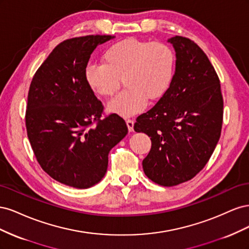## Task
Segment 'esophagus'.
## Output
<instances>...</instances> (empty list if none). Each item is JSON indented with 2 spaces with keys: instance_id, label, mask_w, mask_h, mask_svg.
Instances as JSON below:
<instances>
[{
  "instance_id": "34e87169",
  "label": "esophagus",
  "mask_w": 249,
  "mask_h": 249,
  "mask_svg": "<svg viewBox=\"0 0 249 249\" xmlns=\"http://www.w3.org/2000/svg\"><path fill=\"white\" fill-rule=\"evenodd\" d=\"M125 124L127 125V129H129L130 132H132L134 130V120L132 119H126L125 120Z\"/></svg>"
}]
</instances>
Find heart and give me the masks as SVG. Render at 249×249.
Here are the masks:
<instances>
[{
  "mask_svg": "<svg viewBox=\"0 0 249 249\" xmlns=\"http://www.w3.org/2000/svg\"><path fill=\"white\" fill-rule=\"evenodd\" d=\"M176 67L177 55L169 44L126 38L105 50L101 64L87 65L84 79L89 89L101 97L114 95L124 80L126 89L107 109L129 117L144 110L147 100L157 102L167 93Z\"/></svg>",
  "mask_w": 249,
  "mask_h": 249,
  "instance_id": "heart-1",
  "label": "heart"
}]
</instances>
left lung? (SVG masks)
I'll list each match as a JSON object with an SVG mask.
<instances>
[{
  "mask_svg": "<svg viewBox=\"0 0 249 249\" xmlns=\"http://www.w3.org/2000/svg\"><path fill=\"white\" fill-rule=\"evenodd\" d=\"M168 41L177 53L172 85L134 124L152 140L143 170L164 187L187 182L206 166L223 119L220 80L205 52L187 37L177 35Z\"/></svg>",
  "mask_w": 249,
  "mask_h": 249,
  "instance_id": "left-lung-1",
  "label": "left lung"
}]
</instances>
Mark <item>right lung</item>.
<instances>
[{"mask_svg":"<svg viewBox=\"0 0 249 249\" xmlns=\"http://www.w3.org/2000/svg\"><path fill=\"white\" fill-rule=\"evenodd\" d=\"M113 37L87 35L60 42L29 88L25 118L36 160L51 178L79 189L100 182L110 149L127 134L124 118L105 115L84 79L90 55Z\"/></svg>","mask_w":249,"mask_h":249,"instance_id":"add662e5","label":"right lung"}]
</instances>
